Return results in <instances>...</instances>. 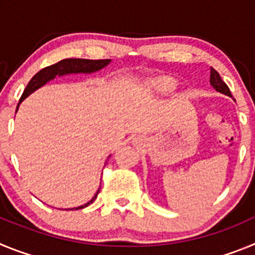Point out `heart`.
<instances>
[{
	"label": "heart",
	"instance_id": "1",
	"mask_svg": "<svg viewBox=\"0 0 255 255\" xmlns=\"http://www.w3.org/2000/svg\"><path fill=\"white\" fill-rule=\"evenodd\" d=\"M159 87H161V89H163V91H168V89H171V88H173V83L171 82V80H163V82L159 83Z\"/></svg>",
	"mask_w": 255,
	"mask_h": 255
}]
</instances>
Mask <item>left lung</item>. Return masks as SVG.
<instances>
[{
    "instance_id": "8db88e82",
    "label": "left lung",
    "mask_w": 255,
    "mask_h": 255,
    "mask_svg": "<svg viewBox=\"0 0 255 255\" xmlns=\"http://www.w3.org/2000/svg\"><path fill=\"white\" fill-rule=\"evenodd\" d=\"M211 84L212 87L215 88L217 92H220V93H224L229 97H233L231 96V92H230L229 87L226 85V83L221 79L220 74H218L213 67H211Z\"/></svg>"
}]
</instances>
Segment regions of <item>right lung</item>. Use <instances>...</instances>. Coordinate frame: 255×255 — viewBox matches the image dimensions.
I'll return each instance as SVG.
<instances>
[{"mask_svg": "<svg viewBox=\"0 0 255 255\" xmlns=\"http://www.w3.org/2000/svg\"><path fill=\"white\" fill-rule=\"evenodd\" d=\"M111 60H87V58H65V60L58 61L57 64H53L51 66H47L44 69H42L39 73L35 74L33 78H31L30 82L26 85L25 91L22 93L21 98H20L19 103L22 100H25L26 97L30 93H33L34 91H37L38 88H40L42 85L46 84L47 82L52 80L55 76L60 75H66V74H78V73H94V71H98V70L103 69L105 66H107L110 64ZM19 107V105H17ZM17 110V108H16ZM101 189V188H100ZM100 189L96 193L93 198H92L91 202H88L87 204L80 207H76L75 209H82L84 207L89 206L91 203H93L94 199L97 198L98 193H100Z\"/></svg>", "mask_w": 255, "mask_h": 255, "instance_id": "1", "label": "right lung"}]
</instances>
